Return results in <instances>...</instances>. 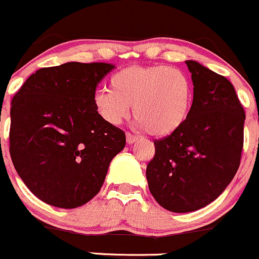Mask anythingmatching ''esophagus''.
<instances>
[{
  "instance_id": "obj_1",
  "label": "esophagus",
  "mask_w": 259,
  "mask_h": 259,
  "mask_svg": "<svg viewBox=\"0 0 259 259\" xmlns=\"http://www.w3.org/2000/svg\"><path fill=\"white\" fill-rule=\"evenodd\" d=\"M138 139H139V138L135 137V135L130 134V133H126V143L129 145H132V144H134V143H137Z\"/></svg>"
}]
</instances>
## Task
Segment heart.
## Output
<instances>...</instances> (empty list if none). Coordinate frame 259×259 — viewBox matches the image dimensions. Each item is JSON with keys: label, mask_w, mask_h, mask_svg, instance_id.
I'll use <instances>...</instances> for the list:
<instances>
[{"label": "heart", "mask_w": 259, "mask_h": 259, "mask_svg": "<svg viewBox=\"0 0 259 259\" xmlns=\"http://www.w3.org/2000/svg\"><path fill=\"white\" fill-rule=\"evenodd\" d=\"M99 116L110 125L121 124L133 113L151 135L166 137L184 125L193 106V85L184 71L164 65L129 66L114 74L110 90L93 95Z\"/></svg>", "instance_id": "b5f03b06"}]
</instances>
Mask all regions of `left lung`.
<instances>
[{"label": "left lung", "mask_w": 259, "mask_h": 259, "mask_svg": "<svg viewBox=\"0 0 259 259\" xmlns=\"http://www.w3.org/2000/svg\"><path fill=\"white\" fill-rule=\"evenodd\" d=\"M193 106L179 130L155 140L149 190L174 213L204 208L224 192L241 163L245 114L228 79L193 60Z\"/></svg>", "instance_id": "left-lung-1"}]
</instances>
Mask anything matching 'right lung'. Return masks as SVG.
I'll return each instance as SVG.
<instances>
[{
    "label": "right lung",
    "instance_id": "obj_1",
    "mask_svg": "<svg viewBox=\"0 0 259 259\" xmlns=\"http://www.w3.org/2000/svg\"><path fill=\"white\" fill-rule=\"evenodd\" d=\"M114 67L75 61L44 67L12 99V163L26 187L50 205L86 204L124 149L125 133L104 121L93 104L96 86Z\"/></svg>",
    "mask_w": 259,
    "mask_h": 259
}]
</instances>
